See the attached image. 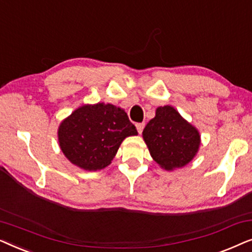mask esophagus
I'll return each mask as SVG.
<instances>
[{"mask_svg":"<svg viewBox=\"0 0 252 252\" xmlns=\"http://www.w3.org/2000/svg\"><path fill=\"white\" fill-rule=\"evenodd\" d=\"M143 128H144V123H137L136 124V129H137V132H139L140 134L142 133Z\"/></svg>","mask_w":252,"mask_h":252,"instance_id":"esophagus-1","label":"esophagus"}]
</instances>
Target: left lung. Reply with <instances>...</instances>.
<instances>
[{
	"instance_id": "left-lung-1",
	"label": "left lung",
	"mask_w": 252,
	"mask_h": 252,
	"mask_svg": "<svg viewBox=\"0 0 252 252\" xmlns=\"http://www.w3.org/2000/svg\"><path fill=\"white\" fill-rule=\"evenodd\" d=\"M143 140L151 157L166 171L184 167L197 154L201 135L171 105L159 106L143 129Z\"/></svg>"
}]
</instances>
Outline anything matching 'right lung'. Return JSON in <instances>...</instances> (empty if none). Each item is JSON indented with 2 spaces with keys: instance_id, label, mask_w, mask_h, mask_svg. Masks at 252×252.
<instances>
[{
  "instance_id": "add662e5",
  "label": "right lung",
  "mask_w": 252,
  "mask_h": 252,
  "mask_svg": "<svg viewBox=\"0 0 252 252\" xmlns=\"http://www.w3.org/2000/svg\"><path fill=\"white\" fill-rule=\"evenodd\" d=\"M137 135L123 109L112 104H86L74 110L58 127V142L65 157L86 171L111 164L127 136Z\"/></svg>"
}]
</instances>
